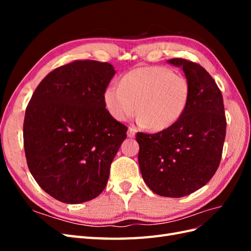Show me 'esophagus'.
Returning <instances> with one entry per match:
<instances>
[{
	"label": "esophagus",
	"mask_w": 251,
	"mask_h": 251,
	"mask_svg": "<svg viewBox=\"0 0 251 251\" xmlns=\"http://www.w3.org/2000/svg\"><path fill=\"white\" fill-rule=\"evenodd\" d=\"M136 136V130L133 127H128L127 130V137L128 138H134Z\"/></svg>",
	"instance_id": "obj_1"
}]
</instances>
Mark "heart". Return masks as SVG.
<instances>
[{
    "instance_id": "b5f03b06",
    "label": "heart",
    "mask_w": 251,
    "mask_h": 251,
    "mask_svg": "<svg viewBox=\"0 0 251 251\" xmlns=\"http://www.w3.org/2000/svg\"><path fill=\"white\" fill-rule=\"evenodd\" d=\"M191 87L184 75L164 67H140L126 73L120 86L110 85L103 92L105 109L118 121L138 111L137 123L153 131L175 125L187 107Z\"/></svg>"
}]
</instances>
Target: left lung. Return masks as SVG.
<instances>
[{"mask_svg": "<svg viewBox=\"0 0 251 251\" xmlns=\"http://www.w3.org/2000/svg\"><path fill=\"white\" fill-rule=\"evenodd\" d=\"M168 63L181 67L191 87L183 115L169 128L138 133V163L151 191L180 198L204 186L214 176L222 156L226 118L221 91L200 65L182 58Z\"/></svg>", "mask_w": 251, "mask_h": 251, "instance_id": "8db88e82", "label": "left lung"}]
</instances>
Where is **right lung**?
<instances>
[{"label":"right lung","mask_w":251,"mask_h":251,"mask_svg":"<svg viewBox=\"0 0 251 251\" xmlns=\"http://www.w3.org/2000/svg\"><path fill=\"white\" fill-rule=\"evenodd\" d=\"M115 73L109 63L75 60L50 72L28 103L23 128L28 168L60 202L90 201L107 185L127 131L103 101Z\"/></svg>","instance_id":"add662e5"}]
</instances>
